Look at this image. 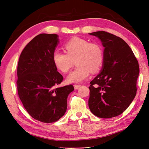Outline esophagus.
<instances>
[{
    "label": "esophagus",
    "instance_id": "34e87169",
    "mask_svg": "<svg viewBox=\"0 0 149 149\" xmlns=\"http://www.w3.org/2000/svg\"><path fill=\"white\" fill-rule=\"evenodd\" d=\"M80 86H81L80 84H74V88L75 89H78Z\"/></svg>",
    "mask_w": 149,
    "mask_h": 149
}]
</instances>
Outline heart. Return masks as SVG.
Masks as SVG:
<instances>
[{
  "label": "heart",
  "mask_w": 149,
  "mask_h": 149,
  "mask_svg": "<svg viewBox=\"0 0 149 149\" xmlns=\"http://www.w3.org/2000/svg\"><path fill=\"white\" fill-rule=\"evenodd\" d=\"M66 53L56 50L52 55L53 64L56 68L67 73L73 66L77 65L68 76V83H79L86 79L90 73L98 72L104 60L102 47L97 43H90L81 38H73L64 45Z\"/></svg>",
  "instance_id": "obj_1"
}]
</instances>
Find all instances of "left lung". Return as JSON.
Segmentation results:
<instances>
[{"mask_svg": "<svg viewBox=\"0 0 149 149\" xmlns=\"http://www.w3.org/2000/svg\"><path fill=\"white\" fill-rule=\"evenodd\" d=\"M89 34L100 39L104 47L102 69L90 82L89 109L99 118H114L123 113L136 95L138 61L121 38L104 31Z\"/></svg>", "mask_w": 149, "mask_h": 149, "instance_id": "1", "label": "left lung"}]
</instances>
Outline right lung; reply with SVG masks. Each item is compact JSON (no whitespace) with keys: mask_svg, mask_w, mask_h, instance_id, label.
I'll return each mask as SVG.
<instances>
[{"mask_svg":"<svg viewBox=\"0 0 149 149\" xmlns=\"http://www.w3.org/2000/svg\"><path fill=\"white\" fill-rule=\"evenodd\" d=\"M59 43L56 34L36 36L22 52L17 66V91L28 113L35 119L52 123L63 116L73 85L56 88L63 79L52 55Z\"/></svg>","mask_w":149,"mask_h":149,"instance_id":"1","label":"right lung"}]
</instances>
